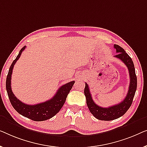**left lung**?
Returning a JSON list of instances; mask_svg holds the SVG:
<instances>
[{"instance_id":"8db88e82","label":"left lung","mask_w":147,"mask_h":147,"mask_svg":"<svg viewBox=\"0 0 147 147\" xmlns=\"http://www.w3.org/2000/svg\"><path fill=\"white\" fill-rule=\"evenodd\" d=\"M114 47L117 53L115 57H117L123 61L129 70L130 76L129 90H128L127 96L122 102L113 106L109 107L108 108H103V107L98 106L94 102L90 92L88 85L85 82L84 92L86 96V105L91 114L93 115L95 118L100 121H113L125 115L126 112L129 110L130 107L131 106L136 90V86H137V78L135 74V66H134L131 58L125 52V51L119 45H115Z\"/></svg>"}]
</instances>
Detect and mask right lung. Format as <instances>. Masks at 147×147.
Returning a JSON list of instances; mask_svg holds the SVG:
<instances>
[{
  "mask_svg": "<svg viewBox=\"0 0 147 147\" xmlns=\"http://www.w3.org/2000/svg\"><path fill=\"white\" fill-rule=\"evenodd\" d=\"M26 48V46L20 49L17 57L12 62L10 67L9 73L6 80V88L10 102L13 108L24 117L34 121H43L48 120L57 114L65 104L67 95L73 87L74 81H71L61 86L56 92L52 98L45 101L44 102L38 103L36 105H26L14 96L11 88V75L14 65L19 59L21 53Z\"/></svg>",
  "mask_w": 147,
  "mask_h": 147,
  "instance_id": "obj_1",
  "label": "right lung"
}]
</instances>
